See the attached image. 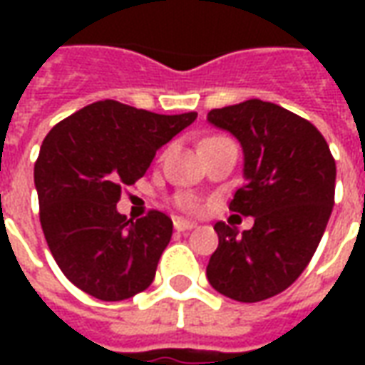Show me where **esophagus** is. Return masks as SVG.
Segmentation results:
<instances>
[{
	"mask_svg": "<svg viewBox=\"0 0 365 365\" xmlns=\"http://www.w3.org/2000/svg\"><path fill=\"white\" fill-rule=\"evenodd\" d=\"M174 229L180 230V232H183V230H191V229H195V222L185 221V219H175Z\"/></svg>",
	"mask_w": 365,
	"mask_h": 365,
	"instance_id": "obj_1",
	"label": "esophagus"
}]
</instances>
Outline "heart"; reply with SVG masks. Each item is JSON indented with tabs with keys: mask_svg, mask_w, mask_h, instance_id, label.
Masks as SVG:
<instances>
[{
	"mask_svg": "<svg viewBox=\"0 0 365 365\" xmlns=\"http://www.w3.org/2000/svg\"><path fill=\"white\" fill-rule=\"evenodd\" d=\"M213 138H221V136H211L207 140H213ZM175 203H178V207H182L183 211H187V213H197V211H201V201L197 197H193L191 193H180L175 197Z\"/></svg>",
	"mask_w": 365,
	"mask_h": 365,
	"instance_id": "1",
	"label": "heart"
}]
</instances>
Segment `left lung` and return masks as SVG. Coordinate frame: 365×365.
<instances>
[{"label": "left lung", "mask_w": 365, "mask_h": 365, "mask_svg": "<svg viewBox=\"0 0 365 365\" xmlns=\"http://www.w3.org/2000/svg\"><path fill=\"white\" fill-rule=\"evenodd\" d=\"M207 119L242 144L246 183L229 209L254 217L242 232L215 225L219 246L207 279L235 301H264L287 289L313 258L334 205L336 164L313 123L269 101L248 99Z\"/></svg>", "instance_id": "obj_1"}]
</instances>
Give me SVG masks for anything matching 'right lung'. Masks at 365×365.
Returning a JSON list of instances; mask_svg holds the SVG:
<instances>
[{"mask_svg": "<svg viewBox=\"0 0 365 365\" xmlns=\"http://www.w3.org/2000/svg\"><path fill=\"white\" fill-rule=\"evenodd\" d=\"M197 113L158 115L113 99L96 101L51 128L35 162L38 217L54 260L76 287L101 301L144 291L172 238L160 211L133 221L117 211L160 146Z\"/></svg>", "mask_w": 365, "mask_h": 365, "instance_id": "1", "label": "right lung"}]
</instances>
